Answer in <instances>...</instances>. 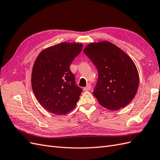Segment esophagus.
Masks as SVG:
<instances>
[{
  "label": "esophagus",
  "instance_id": "1",
  "mask_svg": "<svg viewBox=\"0 0 160 160\" xmlns=\"http://www.w3.org/2000/svg\"><path fill=\"white\" fill-rule=\"evenodd\" d=\"M91 85H87L85 88H83V90L85 91H89L90 89H91Z\"/></svg>",
  "mask_w": 160,
  "mask_h": 160
}]
</instances>
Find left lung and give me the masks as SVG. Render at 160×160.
<instances>
[{"label": "left lung", "instance_id": "1", "mask_svg": "<svg viewBox=\"0 0 160 160\" xmlns=\"http://www.w3.org/2000/svg\"><path fill=\"white\" fill-rule=\"evenodd\" d=\"M98 71L93 94L99 103L116 111L135 98L139 77L135 62L126 52L108 41L91 42L83 50Z\"/></svg>", "mask_w": 160, "mask_h": 160}]
</instances>
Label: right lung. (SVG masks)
I'll return each instance as SVG.
<instances>
[{
  "instance_id": "add662e5",
  "label": "right lung",
  "mask_w": 160,
  "mask_h": 160,
  "mask_svg": "<svg viewBox=\"0 0 160 160\" xmlns=\"http://www.w3.org/2000/svg\"><path fill=\"white\" fill-rule=\"evenodd\" d=\"M82 47L81 43L61 42L43 49L34 62L33 93L42 107L51 113H68L79 99L82 89L75 85L70 65Z\"/></svg>"
}]
</instances>
